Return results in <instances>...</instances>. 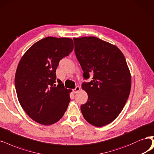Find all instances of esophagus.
Here are the masks:
<instances>
[{
    "label": "esophagus",
    "mask_w": 154,
    "mask_h": 154,
    "mask_svg": "<svg viewBox=\"0 0 154 154\" xmlns=\"http://www.w3.org/2000/svg\"><path fill=\"white\" fill-rule=\"evenodd\" d=\"M79 91H80V87L77 86L75 89L73 90V92L75 93V94H76V93H78Z\"/></svg>",
    "instance_id": "34e87169"
}]
</instances>
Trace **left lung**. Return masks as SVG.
Segmentation results:
<instances>
[{
    "mask_svg": "<svg viewBox=\"0 0 154 154\" xmlns=\"http://www.w3.org/2000/svg\"><path fill=\"white\" fill-rule=\"evenodd\" d=\"M75 51L83 71L87 102L81 106L84 119L95 127L110 124L128 99L131 76L125 57L118 47L95 37L74 38Z\"/></svg>",
    "mask_w": 154,
    "mask_h": 154,
    "instance_id": "8db88e82",
    "label": "left lung"
}]
</instances>
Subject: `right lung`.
Returning a JSON list of instances; mask_svg holds the SVG:
<instances>
[{"instance_id": "1", "label": "right lung", "mask_w": 154, "mask_h": 154, "mask_svg": "<svg viewBox=\"0 0 154 154\" xmlns=\"http://www.w3.org/2000/svg\"><path fill=\"white\" fill-rule=\"evenodd\" d=\"M73 48L70 38L47 37L30 46L20 59L14 79L16 92L21 106L36 122L55 124L67 109L72 91L57 79L55 72L59 61Z\"/></svg>"}]
</instances>
